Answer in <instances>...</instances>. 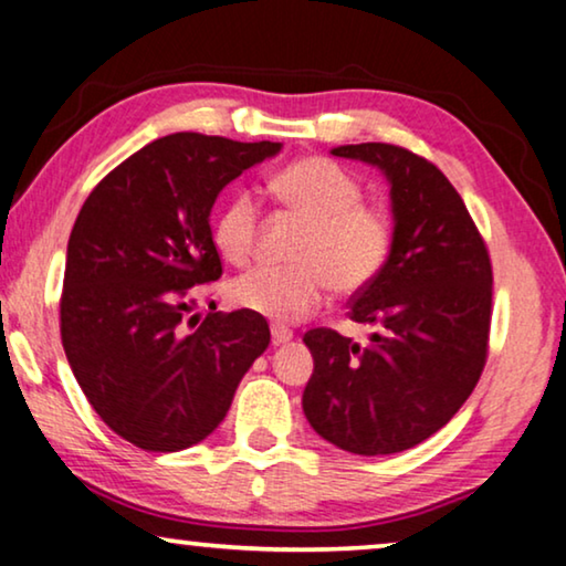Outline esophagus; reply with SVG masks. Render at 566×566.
Here are the masks:
<instances>
[{
  "mask_svg": "<svg viewBox=\"0 0 566 566\" xmlns=\"http://www.w3.org/2000/svg\"><path fill=\"white\" fill-rule=\"evenodd\" d=\"M292 338H294V336H292L290 328H284V325H272V340H274V346L290 344Z\"/></svg>",
  "mask_w": 566,
  "mask_h": 566,
  "instance_id": "esophagus-1",
  "label": "esophagus"
}]
</instances>
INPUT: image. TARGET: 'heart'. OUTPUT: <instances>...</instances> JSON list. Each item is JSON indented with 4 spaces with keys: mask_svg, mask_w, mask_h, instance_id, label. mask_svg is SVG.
I'll list each match as a JSON object with an SVG mask.
<instances>
[{
    "mask_svg": "<svg viewBox=\"0 0 566 566\" xmlns=\"http://www.w3.org/2000/svg\"><path fill=\"white\" fill-rule=\"evenodd\" d=\"M276 200L307 222L294 259L297 266L251 269L230 282L241 310L276 323L313 315L331 286L354 294L369 286L392 251V218L361 200V185L344 166L323 156L300 158L269 181ZM261 207L251 189H238L212 218V243L230 264H245L256 245Z\"/></svg>",
    "mask_w": 566,
    "mask_h": 566,
    "instance_id": "1",
    "label": "heart"
}]
</instances>
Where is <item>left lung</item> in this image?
<instances>
[{
  "label": "left lung",
  "instance_id": "8db88e82",
  "mask_svg": "<svg viewBox=\"0 0 566 566\" xmlns=\"http://www.w3.org/2000/svg\"><path fill=\"white\" fill-rule=\"evenodd\" d=\"M331 154L385 174L392 251L348 313L377 328L369 346L328 328L302 338L315 361L302 410L338 449L385 457L431 439L472 395L488 359L492 266L467 205L431 161L389 143Z\"/></svg>",
  "mask_w": 566,
  "mask_h": 566
}]
</instances>
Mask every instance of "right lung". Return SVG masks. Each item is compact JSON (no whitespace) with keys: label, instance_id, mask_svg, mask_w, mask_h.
I'll return each mask as SVG.
<instances>
[{"label":"right lung","instance_id":"add662e5","mask_svg":"<svg viewBox=\"0 0 566 566\" xmlns=\"http://www.w3.org/2000/svg\"><path fill=\"white\" fill-rule=\"evenodd\" d=\"M280 150L272 140L166 135L109 171L78 212L61 294L63 352L97 416L138 449L207 439L266 352L261 315H187L192 286L222 274L214 200Z\"/></svg>","mask_w":566,"mask_h":566}]
</instances>
